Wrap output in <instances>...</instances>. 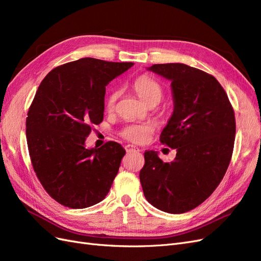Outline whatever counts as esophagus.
I'll use <instances>...</instances> for the list:
<instances>
[{"label": "esophagus", "instance_id": "1", "mask_svg": "<svg viewBox=\"0 0 261 261\" xmlns=\"http://www.w3.org/2000/svg\"><path fill=\"white\" fill-rule=\"evenodd\" d=\"M125 150H126V151H127V152H139V151H140L138 147L133 146V145H126V146H125Z\"/></svg>", "mask_w": 261, "mask_h": 261}]
</instances>
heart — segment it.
<instances>
[{
  "label": "heart",
  "instance_id": "obj_1",
  "mask_svg": "<svg viewBox=\"0 0 261 261\" xmlns=\"http://www.w3.org/2000/svg\"><path fill=\"white\" fill-rule=\"evenodd\" d=\"M134 90L137 93V96L143 100L146 105H158L162 99L163 89L161 85L156 81L152 80L151 77L147 75L139 76L137 80L134 82ZM120 97V91L114 90L111 91L106 99V108L108 111H112L115 108L116 101ZM153 132V126L149 123L144 124H132L126 126L122 130L121 135L133 143H143L148 136Z\"/></svg>",
  "mask_w": 261,
  "mask_h": 261
}]
</instances>
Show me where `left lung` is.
I'll use <instances>...</instances> for the list:
<instances>
[{
    "mask_svg": "<svg viewBox=\"0 0 261 261\" xmlns=\"http://www.w3.org/2000/svg\"><path fill=\"white\" fill-rule=\"evenodd\" d=\"M148 70L171 82L174 110L160 141L176 150L174 161L145 152L139 173L148 202L168 213H184L215 192L230 164L235 140L234 110L212 75L181 63Z\"/></svg>",
    "mask_w": 261,
    "mask_h": 261,
    "instance_id": "left-lung-1",
    "label": "left lung"
}]
</instances>
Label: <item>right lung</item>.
<instances>
[{
	"instance_id": "obj_1",
	"label": "right lung",
	"mask_w": 261,
	"mask_h": 261,
	"mask_svg": "<svg viewBox=\"0 0 261 261\" xmlns=\"http://www.w3.org/2000/svg\"><path fill=\"white\" fill-rule=\"evenodd\" d=\"M134 65L84 58L55 67L36 92L26 120L36 175L53 199L73 209L106 198L125 149L115 141L86 148L91 125L103 121L106 86Z\"/></svg>"
}]
</instances>
